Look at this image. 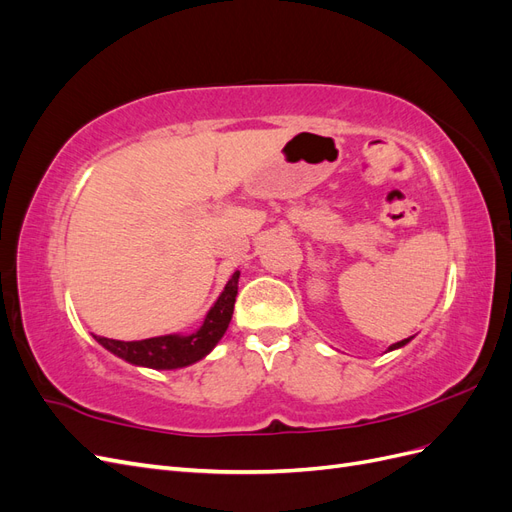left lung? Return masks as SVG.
<instances>
[{
	"label": "left lung",
	"mask_w": 512,
	"mask_h": 512,
	"mask_svg": "<svg viewBox=\"0 0 512 512\" xmlns=\"http://www.w3.org/2000/svg\"><path fill=\"white\" fill-rule=\"evenodd\" d=\"M410 339H412V337H408V339H401V342H397V344L389 346V352H391V350H397V348H404V346L410 342Z\"/></svg>",
	"instance_id": "1"
}]
</instances>
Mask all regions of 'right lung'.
I'll use <instances>...</instances> for the list:
<instances>
[{"instance_id": "1", "label": "right lung", "mask_w": 512, "mask_h": 512, "mask_svg": "<svg viewBox=\"0 0 512 512\" xmlns=\"http://www.w3.org/2000/svg\"><path fill=\"white\" fill-rule=\"evenodd\" d=\"M239 271L232 273L222 294L211 305L203 324L188 335L170 333L160 337L141 339V342H119V339H108L94 335L96 342L104 346L108 352H113L119 359L132 363L136 367L149 369H179L198 363L200 359L218 346L224 337L232 312H235V299L239 290Z\"/></svg>"}]
</instances>
